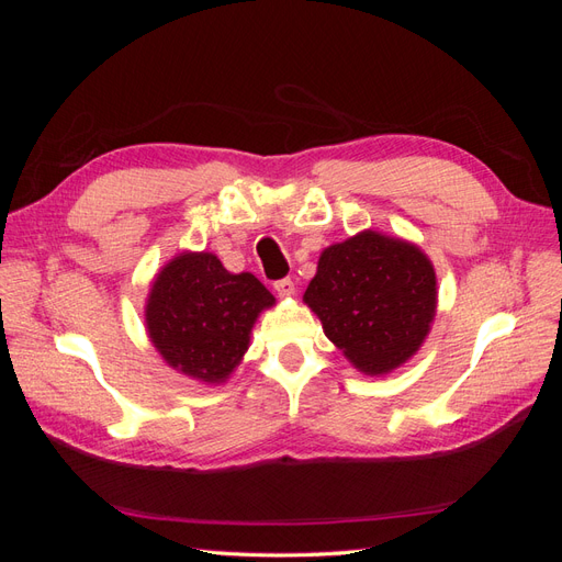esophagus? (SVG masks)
Here are the masks:
<instances>
[{"label":"esophagus","instance_id":"34e87169","mask_svg":"<svg viewBox=\"0 0 562 562\" xmlns=\"http://www.w3.org/2000/svg\"><path fill=\"white\" fill-rule=\"evenodd\" d=\"M274 291L279 297H291V295H295V283L291 279H279L274 283Z\"/></svg>","mask_w":562,"mask_h":562}]
</instances>
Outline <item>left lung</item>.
I'll return each mask as SVG.
<instances>
[{"mask_svg":"<svg viewBox=\"0 0 562 562\" xmlns=\"http://www.w3.org/2000/svg\"><path fill=\"white\" fill-rule=\"evenodd\" d=\"M436 271L415 244L366 229L321 252L304 291L323 333L366 375L413 359L436 316Z\"/></svg>","mask_w":562,"mask_h":562,"instance_id":"obj_1","label":"left lung"}]
</instances>
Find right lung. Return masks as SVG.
<instances>
[{
  "mask_svg": "<svg viewBox=\"0 0 562 562\" xmlns=\"http://www.w3.org/2000/svg\"><path fill=\"white\" fill-rule=\"evenodd\" d=\"M274 295L248 271L232 274L213 252H180L149 288L145 326L161 359L187 378L225 382Z\"/></svg>",
  "mask_w": 562,
  "mask_h": 562,
  "instance_id": "add662e5",
  "label": "right lung"
}]
</instances>
